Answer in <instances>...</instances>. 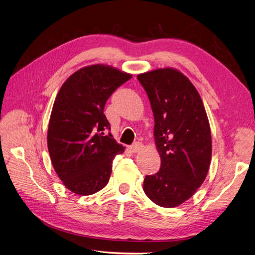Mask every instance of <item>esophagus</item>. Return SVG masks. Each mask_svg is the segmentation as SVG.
<instances>
[{
	"label": "esophagus",
	"mask_w": 255,
	"mask_h": 255,
	"mask_svg": "<svg viewBox=\"0 0 255 255\" xmlns=\"http://www.w3.org/2000/svg\"><path fill=\"white\" fill-rule=\"evenodd\" d=\"M142 147H143L142 143H140V142H135L134 144H132L131 146H130V151H131L132 153H138V152H140V151H141Z\"/></svg>",
	"instance_id": "esophagus-1"
}]
</instances>
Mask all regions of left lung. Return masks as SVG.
Masks as SVG:
<instances>
[{
    "label": "left lung",
    "instance_id": "obj_1",
    "mask_svg": "<svg viewBox=\"0 0 255 255\" xmlns=\"http://www.w3.org/2000/svg\"><path fill=\"white\" fill-rule=\"evenodd\" d=\"M154 114V139L160 155L157 173L146 175L143 191L156 205L173 208L190 199L210 167L212 142L197 89L180 71L157 69L138 75Z\"/></svg>",
    "mask_w": 255,
    "mask_h": 255
}]
</instances>
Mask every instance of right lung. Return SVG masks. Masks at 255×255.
<instances>
[{"label":"right lung","instance_id":"right-lung-1","mask_svg":"<svg viewBox=\"0 0 255 255\" xmlns=\"http://www.w3.org/2000/svg\"><path fill=\"white\" fill-rule=\"evenodd\" d=\"M131 77L110 65H88L72 74L58 93L47 145L56 173L71 192L87 196L108 184L112 161L125 147L106 133L111 127L104 106Z\"/></svg>","mask_w":255,"mask_h":255}]
</instances>
